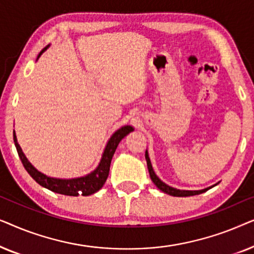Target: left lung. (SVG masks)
<instances>
[{"instance_id":"1","label":"left lung","mask_w":254,"mask_h":254,"mask_svg":"<svg viewBox=\"0 0 254 254\" xmlns=\"http://www.w3.org/2000/svg\"><path fill=\"white\" fill-rule=\"evenodd\" d=\"M145 161H147V165H148V170H149V175H150V178H151V180H152V183H154L155 185L157 186L158 189L162 190V192L169 194V195H172V196H192V195H197V194H201V193L206 192V190L211 189V187L216 186V184H215L214 186L207 187V189L200 190H177V189H173V187L166 185L165 183H163L162 180L159 179L157 176H156V173L154 172V169H152L150 158H149V155H148L147 151H145Z\"/></svg>"}]
</instances>
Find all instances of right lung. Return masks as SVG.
Here are the masks:
<instances>
[{
  "mask_svg": "<svg viewBox=\"0 0 254 254\" xmlns=\"http://www.w3.org/2000/svg\"><path fill=\"white\" fill-rule=\"evenodd\" d=\"M48 47H50V45H47V46L40 52L39 55H38V59H39L40 55L43 54ZM133 130L134 128L131 126H124L119 128V129L111 136L109 142H107L99 165L97 166L95 171H92L91 173H89V175H86L84 177H79V178L74 179L51 178V177L39 172L29 161H27L25 155H24V152L22 151V148L19 147L18 142H17L15 130H13V142H15L17 152H18V156L20 161L23 163L24 168H25L26 171L29 172V175L32 177L39 185L52 190V192L64 194V195L77 196L79 194H82L83 196H88L91 195L93 193L98 192V190L104 186L107 177H109L111 161H112V157L114 152H116L118 144H119V142L123 140L126 135H128Z\"/></svg>",
  "mask_w": 254,
  "mask_h": 254,
  "instance_id": "obj_1",
  "label": "right lung"
}]
</instances>
